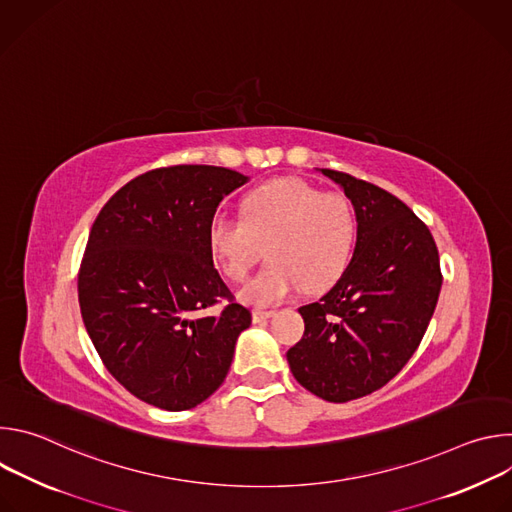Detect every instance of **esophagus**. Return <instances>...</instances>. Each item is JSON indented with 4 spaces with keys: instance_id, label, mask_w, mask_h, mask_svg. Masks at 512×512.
Listing matches in <instances>:
<instances>
[{
    "instance_id": "1",
    "label": "esophagus",
    "mask_w": 512,
    "mask_h": 512,
    "mask_svg": "<svg viewBox=\"0 0 512 512\" xmlns=\"http://www.w3.org/2000/svg\"><path fill=\"white\" fill-rule=\"evenodd\" d=\"M251 316H253V322L259 324V322H265L267 318H271L273 312H271V310H253Z\"/></svg>"
}]
</instances>
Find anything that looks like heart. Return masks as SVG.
I'll return each mask as SVG.
<instances>
[{
    "mask_svg": "<svg viewBox=\"0 0 512 512\" xmlns=\"http://www.w3.org/2000/svg\"><path fill=\"white\" fill-rule=\"evenodd\" d=\"M356 245V214L340 192H320L300 178H281L243 198L241 218L214 216L208 247L223 273L243 281L263 257L269 265L241 289V300L271 306L298 285L322 291L346 271Z\"/></svg>",
    "mask_w": 512,
    "mask_h": 512,
    "instance_id": "1",
    "label": "heart"
}]
</instances>
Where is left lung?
Returning <instances> with one entry per match:
<instances>
[{
	"label": "left lung",
	"instance_id": "1",
	"mask_svg": "<svg viewBox=\"0 0 512 512\" xmlns=\"http://www.w3.org/2000/svg\"><path fill=\"white\" fill-rule=\"evenodd\" d=\"M356 212L352 259L334 287L302 306L306 330L287 350L310 393L346 403L385 387L417 350L442 289L440 255L423 221L391 192L336 170Z\"/></svg>",
	"mask_w": 512,
	"mask_h": 512
}]
</instances>
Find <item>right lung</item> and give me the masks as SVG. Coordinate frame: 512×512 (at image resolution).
Masks as SVG:
<instances>
[{"label":"right lung","instance_id":"obj_1","mask_svg":"<svg viewBox=\"0 0 512 512\" xmlns=\"http://www.w3.org/2000/svg\"><path fill=\"white\" fill-rule=\"evenodd\" d=\"M247 176L168 166L119 188L97 214L79 269L85 328L137 399L192 409L223 385L251 312L218 275L208 227ZM223 303L216 315L209 308Z\"/></svg>","mask_w":512,"mask_h":512}]
</instances>
